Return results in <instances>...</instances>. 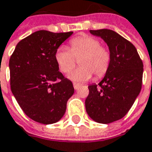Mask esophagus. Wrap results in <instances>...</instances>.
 Instances as JSON below:
<instances>
[{
  "label": "esophagus",
  "mask_w": 152,
  "mask_h": 152,
  "mask_svg": "<svg viewBox=\"0 0 152 152\" xmlns=\"http://www.w3.org/2000/svg\"><path fill=\"white\" fill-rule=\"evenodd\" d=\"M73 86H74V89H75V90H78V89L80 88V85H79V84H77V83H74V84H73Z\"/></svg>",
  "instance_id": "obj_1"
}]
</instances>
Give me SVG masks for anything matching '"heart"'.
<instances>
[{"label":"heart","instance_id":"1","mask_svg":"<svg viewBox=\"0 0 152 152\" xmlns=\"http://www.w3.org/2000/svg\"><path fill=\"white\" fill-rule=\"evenodd\" d=\"M80 67L69 74V79L75 83H83L90 80L94 74L100 78L108 71L111 55L110 51L104 46L101 42L92 36L84 35L77 37L70 42V49L61 46L56 49L55 59L60 70L69 73L75 66L76 59L79 58Z\"/></svg>","mask_w":152,"mask_h":152}]
</instances>
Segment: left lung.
Listing matches in <instances>:
<instances>
[{"mask_svg":"<svg viewBox=\"0 0 152 152\" xmlns=\"http://www.w3.org/2000/svg\"><path fill=\"white\" fill-rule=\"evenodd\" d=\"M101 37L110 51V65L103 80L88 87L86 111L96 123L110 124L124 117L138 96L144 65L135 46L110 29L90 30Z\"/></svg>","mask_w":152,"mask_h":152,"instance_id":"obj_1","label":"left lung"}]
</instances>
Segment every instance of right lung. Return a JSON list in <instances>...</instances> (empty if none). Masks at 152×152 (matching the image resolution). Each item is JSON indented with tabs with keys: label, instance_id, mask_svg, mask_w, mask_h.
Masks as SVG:
<instances>
[{
	"label": "right lung",
	"instance_id": "1",
	"mask_svg": "<svg viewBox=\"0 0 152 152\" xmlns=\"http://www.w3.org/2000/svg\"><path fill=\"white\" fill-rule=\"evenodd\" d=\"M72 34L36 31L19 42L10 57L11 91L24 113L40 124L58 122L75 92L55 59L56 49Z\"/></svg>",
	"mask_w": 152,
	"mask_h": 152
}]
</instances>
